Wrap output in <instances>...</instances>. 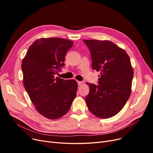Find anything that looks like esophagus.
I'll return each instance as SVG.
<instances>
[{"label":"esophagus","mask_w":153,"mask_h":153,"mask_svg":"<svg viewBox=\"0 0 153 153\" xmlns=\"http://www.w3.org/2000/svg\"><path fill=\"white\" fill-rule=\"evenodd\" d=\"M77 84H78V85H81L84 84V82L82 81H77Z\"/></svg>","instance_id":"34e87169"}]
</instances>
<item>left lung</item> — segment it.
Returning <instances> with one entry per match:
<instances>
[{"label":"left lung","instance_id":"8db88e82","mask_svg":"<svg viewBox=\"0 0 153 153\" xmlns=\"http://www.w3.org/2000/svg\"><path fill=\"white\" fill-rule=\"evenodd\" d=\"M83 41L91 52L92 69L100 72L99 84H89L87 107L99 118L111 117L122 109L131 94L133 71L130 58L108 40Z\"/></svg>","mask_w":153,"mask_h":153}]
</instances>
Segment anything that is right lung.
<instances>
[{"label":"right lung","instance_id":"add662e5","mask_svg":"<svg viewBox=\"0 0 153 153\" xmlns=\"http://www.w3.org/2000/svg\"><path fill=\"white\" fill-rule=\"evenodd\" d=\"M73 42L59 38H42L28 48L22 61L23 84L36 110L48 119L56 120L69 110L76 97L77 83L54 75L64 66Z\"/></svg>","mask_w":153,"mask_h":153}]
</instances>
